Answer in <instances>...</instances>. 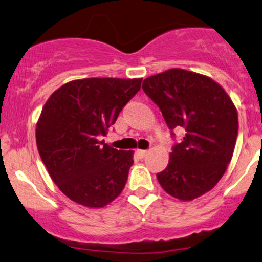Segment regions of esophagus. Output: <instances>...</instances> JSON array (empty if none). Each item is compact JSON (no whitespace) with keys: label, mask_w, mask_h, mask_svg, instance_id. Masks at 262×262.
<instances>
[{"label":"esophagus","mask_w":262,"mask_h":262,"mask_svg":"<svg viewBox=\"0 0 262 262\" xmlns=\"http://www.w3.org/2000/svg\"><path fill=\"white\" fill-rule=\"evenodd\" d=\"M137 153H138V156L140 157V158H144V157L147 155V151H146V149H138Z\"/></svg>","instance_id":"34e87169"}]
</instances>
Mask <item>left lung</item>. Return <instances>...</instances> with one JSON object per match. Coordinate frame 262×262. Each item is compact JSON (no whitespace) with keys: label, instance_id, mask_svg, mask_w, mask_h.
<instances>
[{"label":"left lung","instance_id":"obj_1","mask_svg":"<svg viewBox=\"0 0 262 262\" xmlns=\"http://www.w3.org/2000/svg\"><path fill=\"white\" fill-rule=\"evenodd\" d=\"M142 90L159 106L167 127L186 132L173 146L166 169L157 173L159 184L181 201L210 191L235 149L238 115L231 98L214 80L181 68L148 76Z\"/></svg>","mask_w":262,"mask_h":262}]
</instances>
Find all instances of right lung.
<instances>
[{
    "mask_svg": "<svg viewBox=\"0 0 262 262\" xmlns=\"http://www.w3.org/2000/svg\"><path fill=\"white\" fill-rule=\"evenodd\" d=\"M142 79L87 78L55 91L36 127L38 152L51 180L72 201L102 208L122 193L133 165V151L104 140Z\"/></svg>",
    "mask_w": 262,
    "mask_h": 262,
    "instance_id": "obj_1",
    "label": "right lung"
}]
</instances>
